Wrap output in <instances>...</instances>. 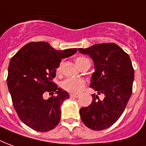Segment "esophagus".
Masks as SVG:
<instances>
[{"label": "esophagus", "instance_id": "esophagus-1", "mask_svg": "<svg viewBox=\"0 0 146 146\" xmlns=\"http://www.w3.org/2000/svg\"><path fill=\"white\" fill-rule=\"evenodd\" d=\"M70 97H73V98H77L79 97V95L78 94H70Z\"/></svg>", "mask_w": 146, "mask_h": 146}]
</instances>
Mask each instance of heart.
I'll return each mask as SVG.
<instances>
[{
	"label": "heart",
	"instance_id": "obj_1",
	"mask_svg": "<svg viewBox=\"0 0 146 146\" xmlns=\"http://www.w3.org/2000/svg\"><path fill=\"white\" fill-rule=\"evenodd\" d=\"M88 59L83 58V57H78L75 59V63L79 68L82 66L84 62L88 61ZM61 71V65H59L57 68V73H59ZM85 85L84 80L80 78H67L65 80H63L61 84V87L64 90L73 92V93H77L82 90Z\"/></svg>",
	"mask_w": 146,
	"mask_h": 146
}]
</instances>
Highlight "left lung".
I'll use <instances>...</instances> for the list:
<instances>
[{"label":"left lung","mask_w":146,"mask_h":146,"mask_svg":"<svg viewBox=\"0 0 146 146\" xmlns=\"http://www.w3.org/2000/svg\"><path fill=\"white\" fill-rule=\"evenodd\" d=\"M78 51L92 59L95 72L90 87L98 95H104L102 100L92 95V104L80 108V118L92 130H105L120 118L132 94L134 70L131 60L115 43H99Z\"/></svg>","instance_id":"left-lung-1"}]
</instances>
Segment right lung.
Segmentation results:
<instances>
[{
	"instance_id": "1",
	"label": "right lung",
	"mask_w": 146,
	"mask_h": 146,
	"mask_svg": "<svg viewBox=\"0 0 146 146\" xmlns=\"http://www.w3.org/2000/svg\"><path fill=\"white\" fill-rule=\"evenodd\" d=\"M76 51V48L57 50L46 42H32L10 60L7 84L13 106L20 120L32 130L46 132L60 122L61 105L70 95L53 80L62 59ZM46 92L56 96L46 100L43 97Z\"/></svg>"
}]
</instances>
